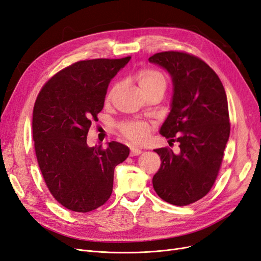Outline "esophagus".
I'll list each match as a JSON object with an SVG mask.
<instances>
[{"mask_svg": "<svg viewBox=\"0 0 261 261\" xmlns=\"http://www.w3.org/2000/svg\"><path fill=\"white\" fill-rule=\"evenodd\" d=\"M140 153H143V150H141L137 146H130V154L132 155H139Z\"/></svg>", "mask_w": 261, "mask_h": 261, "instance_id": "1", "label": "esophagus"}]
</instances>
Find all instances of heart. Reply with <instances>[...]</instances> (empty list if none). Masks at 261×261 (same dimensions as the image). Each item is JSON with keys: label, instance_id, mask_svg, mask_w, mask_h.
Segmentation results:
<instances>
[{"label": "heart", "instance_id": "b5f03b06", "mask_svg": "<svg viewBox=\"0 0 261 261\" xmlns=\"http://www.w3.org/2000/svg\"><path fill=\"white\" fill-rule=\"evenodd\" d=\"M138 84L141 89L150 88V87L167 85L164 76L153 69L141 70L137 77ZM121 129L124 135L134 141H143L147 138L150 132V126L145 122H129L121 126Z\"/></svg>", "mask_w": 261, "mask_h": 261}]
</instances>
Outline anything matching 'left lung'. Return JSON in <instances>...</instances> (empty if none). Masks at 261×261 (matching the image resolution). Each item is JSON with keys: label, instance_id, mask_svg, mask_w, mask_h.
<instances>
[{"label": "left lung", "instance_id": "obj_1", "mask_svg": "<svg viewBox=\"0 0 261 261\" xmlns=\"http://www.w3.org/2000/svg\"><path fill=\"white\" fill-rule=\"evenodd\" d=\"M149 62L172 78L171 110L160 134L179 144L178 153L153 150L161 159L153 188L164 201L186 206L206 196L218 176L230 137L226 93L215 70L194 55L168 51Z\"/></svg>", "mask_w": 261, "mask_h": 261}]
</instances>
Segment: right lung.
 <instances>
[{
    "instance_id": "obj_1",
    "label": "right lung",
    "mask_w": 261,
    "mask_h": 261,
    "mask_svg": "<svg viewBox=\"0 0 261 261\" xmlns=\"http://www.w3.org/2000/svg\"><path fill=\"white\" fill-rule=\"evenodd\" d=\"M129 60L74 63L55 74L36 100L33 134L39 168L52 196L72 211L89 212L107 202L114 169L129 154V148L117 141L106 149L87 145L110 82Z\"/></svg>"
}]
</instances>
